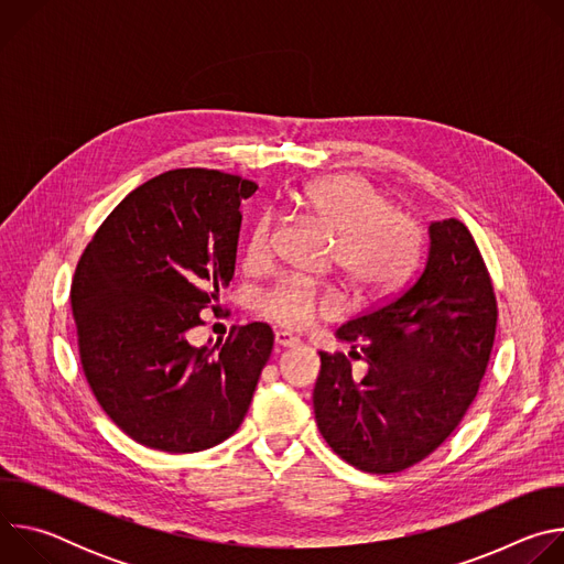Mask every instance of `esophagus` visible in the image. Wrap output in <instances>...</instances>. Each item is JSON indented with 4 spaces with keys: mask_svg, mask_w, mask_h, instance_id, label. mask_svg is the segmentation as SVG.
Listing matches in <instances>:
<instances>
[{
    "mask_svg": "<svg viewBox=\"0 0 564 564\" xmlns=\"http://www.w3.org/2000/svg\"><path fill=\"white\" fill-rule=\"evenodd\" d=\"M274 344H276L279 350H283V348H294L299 344V339L292 337L290 333H276L274 335Z\"/></svg>",
    "mask_w": 564,
    "mask_h": 564,
    "instance_id": "34e87169",
    "label": "esophagus"
}]
</instances>
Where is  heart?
Segmentation results:
<instances>
[{
	"label": "heart",
	"mask_w": 564,
	"mask_h": 564,
	"mask_svg": "<svg viewBox=\"0 0 564 564\" xmlns=\"http://www.w3.org/2000/svg\"><path fill=\"white\" fill-rule=\"evenodd\" d=\"M296 205L335 234V265L344 281L364 301H381L394 294L413 274L424 234L420 223L361 176H330L305 185ZM276 220L263 214L250 236L248 261L268 263L274 252ZM254 307L279 326L301 330L321 314L341 307L339 294L301 279H283L257 294Z\"/></svg>",
	"instance_id": "obj_1"
}]
</instances>
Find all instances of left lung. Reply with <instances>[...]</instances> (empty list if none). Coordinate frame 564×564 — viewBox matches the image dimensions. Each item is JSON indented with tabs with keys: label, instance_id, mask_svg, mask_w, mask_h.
<instances>
[{
	"label": "left lung",
	"instance_id": "1",
	"mask_svg": "<svg viewBox=\"0 0 564 564\" xmlns=\"http://www.w3.org/2000/svg\"><path fill=\"white\" fill-rule=\"evenodd\" d=\"M417 276L337 330L366 361L318 352L314 417L328 446L366 473H399L457 429L485 377L498 324L489 270L457 218L429 227Z\"/></svg>",
	"mask_w": 564,
	"mask_h": 564
}]
</instances>
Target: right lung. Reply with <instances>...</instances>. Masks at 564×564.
I'll use <instances>...</instances> for the list:
<instances>
[{
  "label": "right lung",
  "mask_w": 564,
  "mask_h": 564,
  "mask_svg": "<svg viewBox=\"0 0 564 564\" xmlns=\"http://www.w3.org/2000/svg\"><path fill=\"white\" fill-rule=\"evenodd\" d=\"M257 187L216 170L160 174L105 218L77 261L70 307L85 377L111 422L147 448H212L250 409L272 328L231 326L214 348L187 333L234 276L238 207Z\"/></svg>",
  "instance_id": "obj_1"
}]
</instances>
